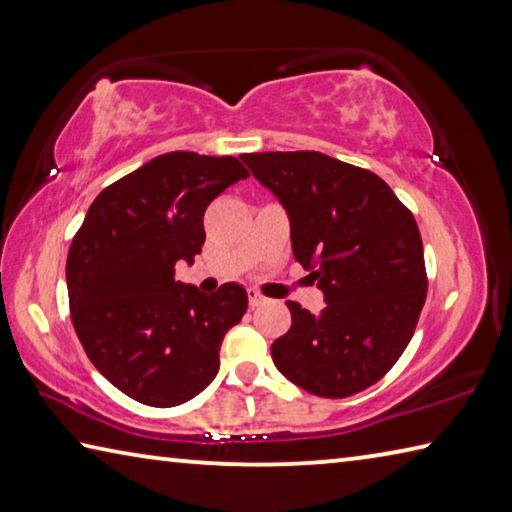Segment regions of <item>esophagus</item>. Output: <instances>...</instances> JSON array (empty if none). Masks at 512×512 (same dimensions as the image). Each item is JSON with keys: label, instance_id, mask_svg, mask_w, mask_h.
Wrapping results in <instances>:
<instances>
[{"label": "esophagus", "instance_id": "obj_1", "mask_svg": "<svg viewBox=\"0 0 512 512\" xmlns=\"http://www.w3.org/2000/svg\"><path fill=\"white\" fill-rule=\"evenodd\" d=\"M248 302H250V307H259V305H262V302H264V296H262V293H257L255 289H250L248 291Z\"/></svg>", "mask_w": 512, "mask_h": 512}]
</instances>
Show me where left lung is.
I'll use <instances>...</instances> for the list:
<instances>
[{
  "mask_svg": "<svg viewBox=\"0 0 512 512\" xmlns=\"http://www.w3.org/2000/svg\"><path fill=\"white\" fill-rule=\"evenodd\" d=\"M241 160L280 198L293 255L327 302L316 316L287 302L291 329L271 345L277 370L318 397L366 391L402 357L427 300L411 210L377 173L325 153H246Z\"/></svg>",
  "mask_w": 512,
  "mask_h": 512,
  "instance_id": "left-lung-1",
  "label": "left lung"
}]
</instances>
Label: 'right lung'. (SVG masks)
<instances>
[{"mask_svg":"<svg viewBox=\"0 0 512 512\" xmlns=\"http://www.w3.org/2000/svg\"><path fill=\"white\" fill-rule=\"evenodd\" d=\"M232 155L164 153L94 198L67 255L69 316L85 354L121 393L169 409L219 372L223 336L246 314L239 284L205 296L176 280L201 253L203 214L248 178Z\"/></svg>","mask_w":512,"mask_h":512,"instance_id":"obj_1","label":"right lung"}]
</instances>
